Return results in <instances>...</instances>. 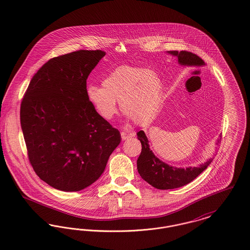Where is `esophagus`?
I'll return each instance as SVG.
<instances>
[{
  "mask_svg": "<svg viewBox=\"0 0 250 250\" xmlns=\"http://www.w3.org/2000/svg\"><path fill=\"white\" fill-rule=\"evenodd\" d=\"M121 136H122V140L125 141V140H128L131 137H133V134L123 131V132H121Z\"/></svg>",
  "mask_w": 250,
  "mask_h": 250,
  "instance_id": "1",
  "label": "esophagus"
}]
</instances>
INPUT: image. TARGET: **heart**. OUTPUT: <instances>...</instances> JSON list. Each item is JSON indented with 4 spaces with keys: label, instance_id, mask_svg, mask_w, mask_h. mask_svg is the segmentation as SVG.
I'll use <instances>...</instances> for the list:
<instances>
[{
    "label": "heart",
    "instance_id": "obj_1",
    "mask_svg": "<svg viewBox=\"0 0 250 250\" xmlns=\"http://www.w3.org/2000/svg\"><path fill=\"white\" fill-rule=\"evenodd\" d=\"M162 92L163 82L156 72L122 65L107 73L102 80V86H87L86 96L101 118L112 119L117 113V100H120L123 113L142 125L154 118Z\"/></svg>",
    "mask_w": 250,
    "mask_h": 250
}]
</instances>
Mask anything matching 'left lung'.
I'll list each match as a JSON object with an SVG mask.
<instances>
[{"instance_id":"8db88e82","label":"left lung","mask_w":250,"mask_h":250,"mask_svg":"<svg viewBox=\"0 0 250 250\" xmlns=\"http://www.w3.org/2000/svg\"><path fill=\"white\" fill-rule=\"evenodd\" d=\"M167 53L176 57L179 64L182 66L201 67L205 65L203 60L192 52L172 50L167 51ZM137 136L142 143V153L137 160L138 171L144 181L157 189H173L189 184L206 169L214 159L213 156L198 167H176L170 166L156 157L153 151L150 150L149 141L144 131H139ZM220 141L221 136L215 143L217 146Z\"/></svg>"}]
</instances>
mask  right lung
Wrapping results in <instances>:
<instances>
[{
    "label": "right lung",
    "instance_id": "1",
    "mask_svg": "<svg viewBox=\"0 0 250 250\" xmlns=\"http://www.w3.org/2000/svg\"><path fill=\"white\" fill-rule=\"evenodd\" d=\"M102 50H78L47 62L33 77L21 106L28 156L38 177L53 188L83 190L104 172L121 143L86 96V81Z\"/></svg>",
    "mask_w": 250,
    "mask_h": 250
}]
</instances>
